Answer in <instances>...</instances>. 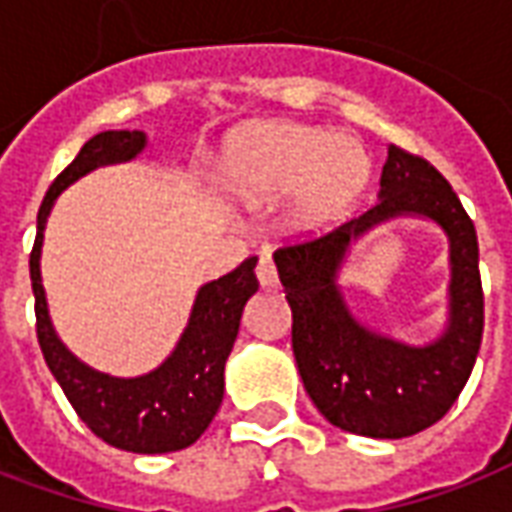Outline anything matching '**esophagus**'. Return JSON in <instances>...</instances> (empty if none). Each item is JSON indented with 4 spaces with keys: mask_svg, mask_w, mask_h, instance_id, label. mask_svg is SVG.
Here are the masks:
<instances>
[{
    "mask_svg": "<svg viewBox=\"0 0 512 512\" xmlns=\"http://www.w3.org/2000/svg\"><path fill=\"white\" fill-rule=\"evenodd\" d=\"M256 278H259L261 289H278V272H275V264L267 253H261L259 267H256Z\"/></svg>",
    "mask_w": 512,
    "mask_h": 512,
    "instance_id": "esophagus-1",
    "label": "esophagus"
}]
</instances>
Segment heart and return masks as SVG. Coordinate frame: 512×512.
<instances>
[{"label": "heart", "mask_w": 512, "mask_h": 512, "mask_svg": "<svg viewBox=\"0 0 512 512\" xmlns=\"http://www.w3.org/2000/svg\"><path fill=\"white\" fill-rule=\"evenodd\" d=\"M368 174V155L354 138L297 122L242 130L220 160V177L237 199L272 204L292 193L289 220L297 231H322L346 218Z\"/></svg>", "instance_id": "heart-1"}]
</instances>
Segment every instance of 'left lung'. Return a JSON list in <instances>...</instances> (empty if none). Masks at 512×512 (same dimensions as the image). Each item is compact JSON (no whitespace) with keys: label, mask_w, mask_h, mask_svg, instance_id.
Here are the masks:
<instances>
[{"label":"left lung","mask_w":512,"mask_h":512,"mask_svg":"<svg viewBox=\"0 0 512 512\" xmlns=\"http://www.w3.org/2000/svg\"><path fill=\"white\" fill-rule=\"evenodd\" d=\"M379 201L338 229L272 253L292 308V349L305 393L349 434L404 439L442 420L475 368L483 338V283L475 223L439 171L390 144ZM434 219L451 240V322L428 347H406L356 322L337 289L348 245L390 217Z\"/></svg>","instance_id":"left-lung-1"}]
</instances>
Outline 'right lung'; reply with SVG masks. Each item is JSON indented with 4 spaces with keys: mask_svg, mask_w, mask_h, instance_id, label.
<instances>
[{
    "mask_svg": "<svg viewBox=\"0 0 512 512\" xmlns=\"http://www.w3.org/2000/svg\"><path fill=\"white\" fill-rule=\"evenodd\" d=\"M144 144L147 136L141 130H106L81 147L76 160L51 182L40 204L37 237L29 253V278L35 292L37 343L70 406L106 445L155 455L193 445L212 423L223 401V368L240 333L242 308L259 289V281L253 272L256 256H251L229 275L204 283L177 349L166 357V363L136 379L100 374L67 352L51 327L40 281V248L48 212L70 182L98 166L133 160Z\"/></svg>",
    "mask_w": 512,
    "mask_h": 512,
    "instance_id": "add662e5",
    "label": "right lung"
}]
</instances>
